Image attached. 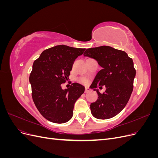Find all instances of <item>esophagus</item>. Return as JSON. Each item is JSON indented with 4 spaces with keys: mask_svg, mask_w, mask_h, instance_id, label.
<instances>
[{
    "mask_svg": "<svg viewBox=\"0 0 158 158\" xmlns=\"http://www.w3.org/2000/svg\"><path fill=\"white\" fill-rule=\"evenodd\" d=\"M89 91H90V89L89 88L85 87V93H88V92H89Z\"/></svg>",
    "mask_w": 158,
    "mask_h": 158,
    "instance_id": "esophagus-1",
    "label": "esophagus"
}]
</instances>
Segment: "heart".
<instances>
[{"label": "heart", "instance_id": "heart-1", "mask_svg": "<svg viewBox=\"0 0 158 158\" xmlns=\"http://www.w3.org/2000/svg\"><path fill=\"white\" fill-rule=\"evenodd\" d=\"M80 81L82 83H83V84H88V80L86 79V78H81L80 80Z\"/></svg>", "mask_w": 158, "mask_h": 158}]
</instances>
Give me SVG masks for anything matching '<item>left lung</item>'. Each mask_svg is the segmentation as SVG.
Returning <instances> with one entry per match:
<instances>
[{"label": "left lung", "instance_id": "1", "mask_svg": "<svg viewBox=\"0 0 158 158\" xmlns=\"http://www.w3.org/2000/svg\"><path fill=\"white\" fill-rule=\"evenodd\" d=\"M84 55L94 59L102 67L89 87L98 95L97 101L90 105L91 113L98 119L112 118L125 108L132 92L136 76L133 60L125 51L109 46L89 48ZM98 85H105L106 92L100 93Z\"/></svg>", "mask_w": 158, "mask_h": 158}]
</instances>
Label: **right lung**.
I'll list each match as a JSON object with an SVG mask.
<instances>
[{"mask_svg":"<svg viewBox=\"0 0 158 158\" xmlns=\"http://www.w3.org/2000/svg\"><path fill=\"white\" fill-rule=\"evenodd\" d=\"M85 49L64 45L43 51L33 62L30 76L32 98L37 109L47 120L55 123L68 122L73 115L74 103L85 90L78 83L63 89L61 84L69 80L75 59Z\"/></svg>","mask_w":158,"mask_h":158,"instance_id":"right-lung-1","label":"right lung"}]
</instances>
